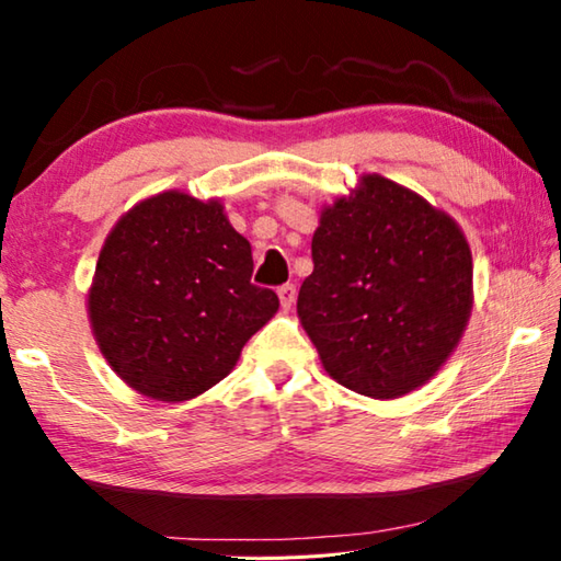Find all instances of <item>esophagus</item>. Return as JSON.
Returning <instances> with one entry per match:
<instances>
[{"label":"esophagus","mask_w":561,"mask_h":561,"mask_svg":"<svg viewBox=\"0 0 561 561\" xmlns=\"http://www.w3.org/2000/svg\"><path fill=\"white\" fill-rule=\"evenodd\" d=\"M277 294H279L282 307H284V309H291L294 299H297V287H294V284H282V287L277 289Z\"/></svg>","instance_id":"esophagus-1"}]
</instances>
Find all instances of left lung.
Wrapping results in <instances>:
<instances>
[{
	"instance_id": "8db88e82",
	"label": "left lung",
	"mask_w": 561,
	"mask_h": 561,
	"mask_svg": "<svg viewBox=\"0 0 561 561\" xmlns=\"http://www.w3.org/2000/svg\"><path fill=\"white\" fill-rule=\"evenodd\" d=\"M311 260L297 314L334 381L383 401L438 374L472 309V254L450 215L364 175L321 210Z\"/></svg>"
}]
</instances>
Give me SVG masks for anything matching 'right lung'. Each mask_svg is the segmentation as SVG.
<instances>
[{
	"mask_svg": "<svg viewBox=\"0 0 561 561\" xmlns=\"http://www.w3.org/2000/svg\"><path fill=\"white\" fill-rule=\"evenodd\" d=\"M252 267L250 242L217 201L168 190L130 207L103 242L89 291L101 354L156 401L205 393L279 309Z\"/></svg>",
	"mask_w": 561,
	"mask_h": 561,
	"instance_id": "right-lung-1",
	"label": "right lung"
}]
</instances>
